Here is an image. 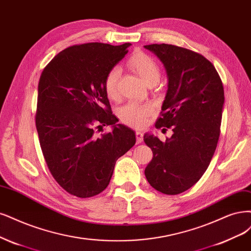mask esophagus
Returning a JSON list of instances; mask_svg holds the SVG:
<instances>
[{
	"instance_id": "34e87169",
	"label": "esophagus",
	"mask_w": 251,
	"mask_h": 251,
	"mask_svg": "<svg viewBox=\"0 0 251 251\" xmlns=\"http://www.w3.org/2000/svg\"><path fill=\"white\" fill-rule=\"evenodd\" d=\"M143 136H144V134H143L142 132H140V131L136 132V138H137V143H138V144L142 143V141H143Z\"/></svg>"
}]
</instances>
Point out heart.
Instances as JSON below:
<instances>
[{
  "label": "heart",
  "mask_w": 251,
  "mask_h": 251,
  "mask_svg": "<svg viewBox=\"0 0 251 251\" xmlns=\"http://www.w3.org/2000/svg\"><path fill=\"white\" fill-rule=\"evenodd\" d=\"M129 65L146 84H155L160 79V68L154 60L143 53H136L129 59ZM122 70L119 66L111 68L105 80V90L111 100L119 98L118 79ZM152 113V107L150 105H140L135 101H129L119 110V116L126 125L140 127L149 120Z\"/></svg>",
  "instance_id": "obj_1"
}]
</instances>
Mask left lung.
<instances>
[{
  "label": "left lung",
  "mask_w": 251,
  "mask_h": 251,
  "mask_svg": "<svg viewBox=\"0 0 251 251\" xmlns=\"http://www.w3.org/2000/svg\"><path fill=\"white\" fill-rule=\"evenodd\" d=\"M144 48L160 59L168 79L155 127L172 128L165 142L144 135L153 154L144 172L157 191L176 195L196 184L210 165L220 135L223 85L214 65L201 54L165 43Z\"/></svg>",
  "instance_id": "left-lung-1"
}]
</instances>
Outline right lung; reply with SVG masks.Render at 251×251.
<instances>
[{
  "mask_svg": "<svg viewBox=\"0 0 251 251\" xmlns=\"http://www.w3.org/2000/svg\"><path fill=\"white\" fill-rule=\"evenodd\" d=\"M131 43L91 42L63 50L43 70L38 83L36 128L43 157L57 183L87 198L107 188L118 158L136 143L132 128L112 114L105 80ZM111 125L112 131L100 137Z\"/></svg>",
  "mask_w": 251,
  "mask_h": 251,
  "instance_id": "right-lung-1",
  "label": "right lung"
}]
</instances>
